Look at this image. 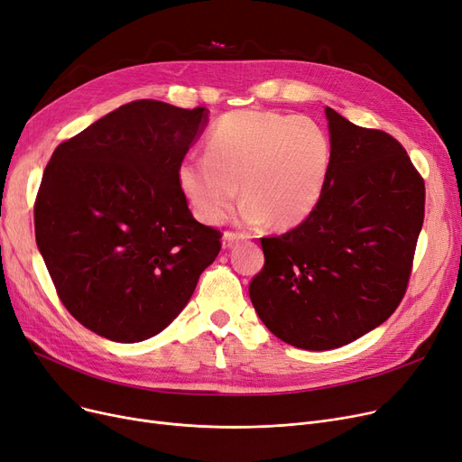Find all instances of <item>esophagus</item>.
<instances>
[{"mask_svg": "<svg viewBox=\"0 0 462 462\" xmlns=\"http://www.w3.org/2000/svg\"><path fill=\"white\" fill-rule=\"evenodd\" d=\"M239 239H244L242 234H236V232H225L223 236V247L225 249H230L236 242H239Z\"/></svg>", "mask_w": 462, "mask_h": 462, "instance_id": "34e87169", "label": "esophagus"}]
</instances>
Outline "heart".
Instances as JSON below:
<instances>
[{"instance_id":"1","label":"heart","mask_w":462,"mask_h":462,"mask_svg":"<svg viewBox=\"0 0 462 462\" xmlns=\"http://www.w3.org/2000/svg\"><path fill=\"white\" fill-rule=\"evenodd\" d=\"M330 152L328 134L308 116L234 111L211 128L206 158H187L179 166V185L206 225L228 215L239 185L244 225L268 220L272 228L287 230L315 209Z\"/></svg>"}]
</instances>
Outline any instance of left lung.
Listing matches in <instances>:
<instances>
[{
    "mask_svg": "<svg viewBox=\"0 0 462 462\" xmlns=\"http://www.w3.org/2000/svg\"><path fill=\"white\" fill-rule=\"evenodd\" d=\"M330 170L296 228L260 237L251 302L272 334L308 351L347 346L406 294L425 218V181L396 139L327 107Z\"/></svg>",
    "mask_w": 462,
    "mask_h": 462,
    "instance_id": "obj_1",
    "label": "left lung"
}]
</instances>
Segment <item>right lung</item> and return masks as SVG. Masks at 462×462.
<instances>
[{
    "label": "right lung",
    "mask_w": 462,
    "mask_h": 462,
    "mask_svg": "<svg viewBox=\"0 0 462 462\" xmlns=\"http://www.w3.org/2000/svg\"><path fill=\"white\" fill-rule=\"evenodd\" d=\"M206 116L135 99L60 143L45 168L37 247L60 302L111 342L162 332L220 251L223 234L198 223L179 185Z\"/></svg>",
    "instance_id": "right-lung-1"
}]
</instances>
